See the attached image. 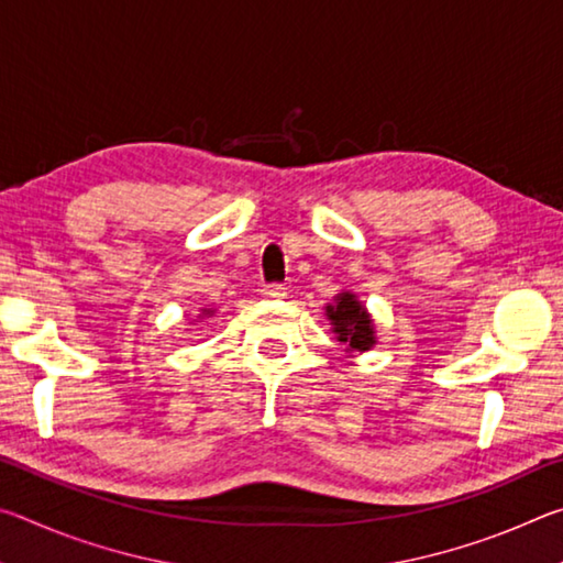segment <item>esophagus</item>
<instances>
[{
  "mask_svg": "<svg viewBox=\"0 0 563 563\" xmlns=\"http://www.w3.org/2000/svg\"><path fill=\"white\" fill-rule=\"evenodd\" d=\"M265 298H273V300H280V298H285V292H288V288H285L283 283H268V285H263V290H261Z\"/></svg>",
  "mask_w": 563,
  "mask_h": 563,
  "instance_id": "esophagus-1",
  "label": "esophagus"
}]
</instances>
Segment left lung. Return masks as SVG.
<instances>
[{
    "label": "left lung",
    "instance_id": "1",
    "mask_svg": "<svg viewBox=\"0 0 563 563\" xmlns=\"http://www.w3.org/2000/svg\"><path fill=\"white\" fill-rule=\"evenodd\" d=\"M328 318L340 342L352 352H365L375 345L373 320L352 292H340L335 305H328Z\"/></svg>",
    "mask_w": 563,
    "mask_h": 563
}]
</instances>
